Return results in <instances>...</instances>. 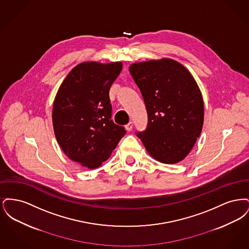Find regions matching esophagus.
<instances>
[{
  "mask_svg": "<svg viewBox=\"0 0 249 249\" xmlns=\"http://www.w3.org/2000/svg\"><path fill=\"white\" fill-rule=\"evenodd\" d=\"M132 126H133V123L130 121L126 126H125V128H126V130H128V131H130V130H132Z\"/></svg>",
  "mask_w": 249,
  "mask_h": 249,
  "instance_id": "1",
  "label": "esophagus"
}]
</instances>
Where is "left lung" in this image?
I'll return each instance as SVG.
<instances>
[{
  "label": "left lung",
  "instance_id": "left-lung-1",
  "mask_svg": "<svg viewBox=\"0 0 249 249\" xmlns=\"http://www.w3.org/2000/svg\"><path fill=\"white\" fill-rule=\"evenodd\" d=\"M140 89L148 123L136 132L155 160L174 164L184 160L201 134L203 100L195 79L171 59L132 63L129 68Z\"/></svg>",
  "mask_w": 249,
  "mask_h": 249
}]
</instances>
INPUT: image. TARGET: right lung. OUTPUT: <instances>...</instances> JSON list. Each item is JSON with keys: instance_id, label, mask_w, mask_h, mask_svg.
Here are the masks:
<instances>
[{"instance_id": "1", "label": "right lung", "mask_w": 249, "mask_h": 249, "mask_svg": "<svg viewBox=\"0 0 249 249\" xmlns=\"http://www.w3.org/2000/svg\"><path fill=\"white\" fill-rule=\"evenodd\" d=\"M122 70L121 62H82L72 68L54 100L56 139L66 156L96 169L112 154L126 130L113 122L109 90Z\"/></svg>"}]
</instances>
